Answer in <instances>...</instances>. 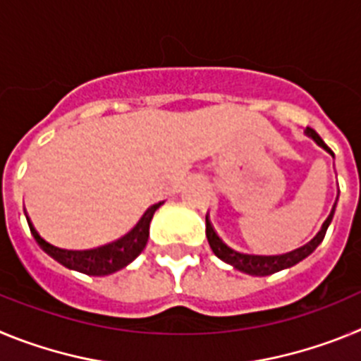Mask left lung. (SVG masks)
<instances>
[{
    "label": "left lung",
    "mask_w": 361,
    "mask_h": 361,
    "mask_svg": "<svg viewBox=\"0 0 361 361\" xmlns=\"http://www.w3.org/2000/svg\"><path fill=\"white\" fill-rule=\"evenodd\" d=\"M305 135L311 137L312 141L317 142L320 148H324L325 152H329L331 155H333L329 146L322 141V137L318 135L314 130L305 128ZM333 216H334V209L331 212V215L327 216V220L324 222V226H322V229L318 231L317 237L312 238L311 242H307V244L298 247V250H293L289 251V253H282V255H250V253L235 251L233 247H229L228 244H224L222 238L216 235V231L213 229L208 216H206V237H208L212 251L220 258V260H224L226 264L233 266L235 269L242 271V273H245V275L267 276V275H273V273H279V271L282 269H289V267L296 266V264H300L302 260H305V258H307L309 255H311L312 251L317 250L318 245L322 244V240H324L325 237V231H327L329 224L333 222Z\"/></svg>",
    "instance_id": "8db88e82"
}]
</instances>
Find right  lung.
<instances>
[{"label":"right lung","instance_id":"1","mask_svg":"<svg viewBox=\"0 0 361 361\" xmlns=\"http://www.w3.org/2000/svg\"><path fill=\"white\" fill-rule=\"evenodd\" d=\"M162 202L153 204L152 208L146 209L135 228L126 233L124 237L117 238L110 244L99 245L94 250H63V247H57V245H52L41 237L36 228L32 226L30 219H27V222L32 237L36 238L41 250L50 255L61 266L90 276H106L132 264L141 255V251L146 247V242H148L149 222L153 219V213L157 212Z\"/></svg>","mask_w":361,"mask_h":361}]
</instances>
